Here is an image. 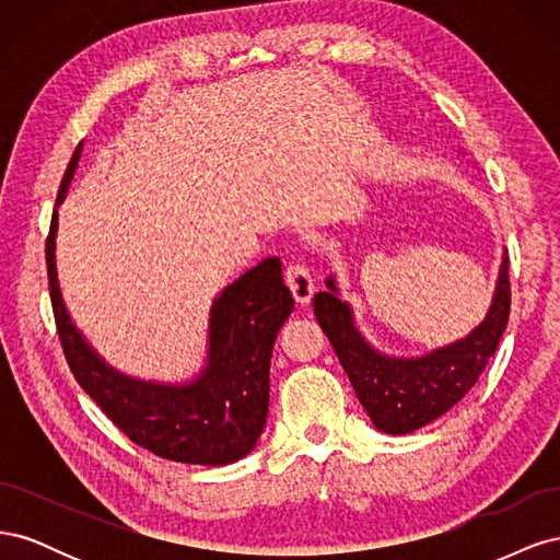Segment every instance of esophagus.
<instances>
[{
	"label": "esophagus",
	"mask_w": 560,
	"mask_h": 560,
	"mask_svg": "<svg viewBox=\"0 0 560 560\" xmlns=\"http://www.w3.org/2000/svg\"><path fill=\"white\" fill-rule=\"evenodd\" d=\"M284 280H287V287H290V290H292L296 303H308L313 299L315 280H313L306 264H301V261H290V264H287Z\"/></svg>",
	"instance_id": "1"
}]
</instances>
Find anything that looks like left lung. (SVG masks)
Here are the masks:
<instances>
[{
  "mask_svg": "<svg viewBox=\"0 0 560 560\" xmlns=\"http://www.w3.org/2000/svg\"><path fill=\"white\" fill-rule=\"evenodd\" d=\"M327 284L331 292H319L313 299L315 317L334 346L354 395L385 434H409L453 409L483 374L510 322L512 284L506 257L493 306L481 325L463 341L418 360H389L371 348L354 329L348 303L336 296L331 278Z\"/></svg>",
  "mask_w": 560,
  "mask_h": 560,
  "instance_id": "8db88e82",
  "label": "left lung"
}]
</instances>
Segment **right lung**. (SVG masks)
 <instances>
[{
    "mask_svg": "<svg viewBox=\"0 0 560 560\" xmlns=\"http://www.w3.org/2000/svg\"><path fill=\"white\" fill-rule=\"evenodd\" d=\"M77 147L56 206L79 163ZM58 210L46 238L50 306L65 360L77 383L132 444L165 460L229 465L245 457L268 416V371L278 329L294 308L280 259L270 257L219 294L210 317V362L189 385L140 383L116 374L74 329L56 276Z\"/></svg>",
    "mask_w": 560,
    "mask_h": 560,
    "instance_id": "1",
    "label": "right lung"
}]
</instances>
